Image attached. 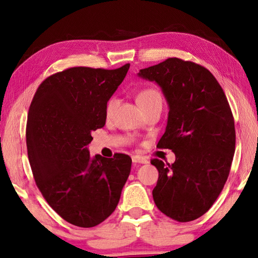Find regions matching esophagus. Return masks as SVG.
<instances>
[{"mask_svg":"<svg viewBox=\"0 0 258 258\" xmlns=\"http://www.w3.org/2000/svg\"><path fill=\"white\" fill-rule=\"evenodd\" d=\"M132 160H133V163H135V164H147L148 163V159L146 158V157L137 156V155L132 157Z\"/></svg>","mask_w":258,"mask_h":258,"instance_id":"esophagus-1","label":"esophagus"}]
</instances>
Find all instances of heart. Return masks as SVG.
<instances>
[{
  "label": "heart",
  "instance_id": "obj_1",
  "mask_svg": "<svg viewBox=\"0 0 258 258\" xmlns=\"http://www.w3.org/2000/svg\"><path fill=\"white\" fill-rule=\"evenodd\" d=\"M137 101L140 106L142 107V109H145L151 106V104L161 102V94L158 90L154 89V87H146V89H142L138 93ZM117 104H118V99L116 97H111L108 100V102L106 104V115L108 117L112 115Z\"/></svg>",
  "mask_w": 258,
  "mask_h": 258
}]
</instances>
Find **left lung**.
<instances>
[{"label":"left lung","mask_w":258,"mask_h":258,"mask_svg":"<svg viewBox=\"0 0 258 258\" xmlns=\"http://www.w3.org/2000/svg\"><path fill=\"white\" fill-rule=\"evenodd\" d=\"M138 75L163 90L169 112L157 147L176 157L172 165L151 159L159 173L154 202L172 220H197L223 190L232 164L235 130L228 99L213 74L192 61L168 58Z\"/></svg>","instance_id":"8db88e82"}]
</instances>
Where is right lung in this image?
<instances>
[{
  "mask_svg": "<svg viewBox=\"0 0 258 258\" xmlns=\"http://www.w3.org/2000/svg\"><path fill=\"white\" fill-rule=\"evenodd\" d=\"M128 68H68L45 78L30 103L26 143L35 182L53 211L81 228L111 215L130 175L128 155L104 158L87 150Z\"/></svg>",
  "mask_w": 258,
  "mask_h": 258,
  "instance_id": "add662e5",
  "label": "right lung"
}]
</instances>
